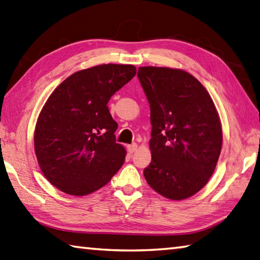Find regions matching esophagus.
<instances>
[{"label": "esophagus", "mask_w": 260, "mask_h": 260, "mask_svg": "<svg viewBox=\"0 0 260 260\" xmlns=\"http://www.w3.org/2000/svg\"><path fill=\"white\" fill-rule=\"evenodd\" d=\"M138 149V145L137 144H132V145H128V151L130 154H132V153H135V151Z\"/></svg>", "instance_id": "34e87169"}]
</instances>
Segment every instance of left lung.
I'll return each mask as SVG.
<instances>
[{
    "label": "left lung",
    "mask_w": 260,
    "mask_h": 260,
    "mask_svg": "<svg viewBox=\"0 0 260 260\" xmlns=\"http://www.w3.org/2000/svg\"><path fill=\"white\" fill-rule=\"evenodd\" d=\"M150 105L151 161L147 183L171 200L190 198L213 175L223 144L222 123L212 97L189 72L139 67Z\"/></svg>",
    "instance_id": "left-lung-1"
}]
</instances>
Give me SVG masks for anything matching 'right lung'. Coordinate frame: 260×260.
<instances>
[{
	"mask_svg": "<svg viewBox=\"0 0 260 260\" xmlns=\"http://www.w3.org/2000/svg\"><path fill=\"white\" fill-rule=\"evenodd\" d=\"M132 64H101L58 85L37 117L34 147L39 168L60 191L81 197L104 187L124 163L117 123L107 103L136 76Z\"/></svg>",
	"mask_w": 260,
	"mask_h": 260,
	"instance_id": "right-lung-1",
	"label": "right lung"
}]
</instances>
